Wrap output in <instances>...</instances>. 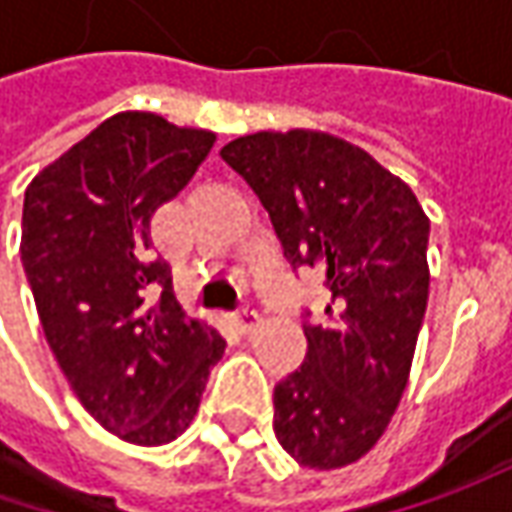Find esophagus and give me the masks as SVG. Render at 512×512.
<instances>
[{
    "instance_id": "1",
    "label": "esophagus",
    "mask_w": 512,
    "mask_h": 512,
    "mask_svg": "<svg viewBox=\"0 0 512 512\" xmlns=\"http://www.w3.org/2000/svg\"><path fill=\"white\" fill-rule=\"evenodd\" d=\"M233 325L239 333H250V330H256L259 327V313L253 310V307H242L236 316H233Z\"/></svg>"
}]
</instances>
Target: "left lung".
Returning a JSON list of instances; mask_svg holds the SVG:
<instances>
[{
    "label": "left lung",
    "instance_id": "left-lung-1",
    "mask_svg": "<svg viewBox=\"0 0 512 512\" xmlns=\"http://www.w3.org/2000/svg\"><path fill=\"white\" fill-rule=\"evenodd\" d=\"M219 153L262 199L290 267L330 293L325 322L305 325V364L273 390L276 439L310 470L359 462L410 379L430 219L399 176L325 130H259Z\"/></svg>",
    "mask_w": 512,
    "mask_h": 512
}]
</instances>
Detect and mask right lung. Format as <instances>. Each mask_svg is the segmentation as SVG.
<instances>
[{
	"label": "right lung",
	"instance_id": "1",
	"mask_svg": "<svg viewBox=\"0 0 512 512\" xmlns=\"http://www.w3.org/2000/svg\"><path fill=\"white\" fill-rule=\"evenodd\" d=\"M213 130L122 110L42 168L25 190L22 265L50 350L76 399L139 447L182 436L225 339L173 299L150 262V216L207 159ZM160 287L150 306L147 285Z\"/></svg>",
	"mask_w": 512,
	"mask_h": 512
}]
</instances>
